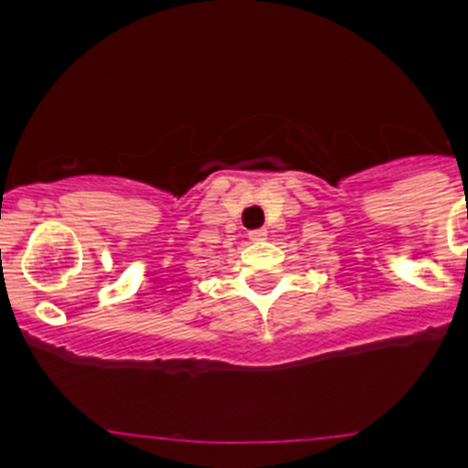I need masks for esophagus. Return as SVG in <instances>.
<instances>
[{
    "mask_svg": "<svg viewBox=\"0 0 468 468\" xmlns=\"http://www.w3.org/2000/svg\"><path fill=\"white\" fill-rule=\"evenodd\" d=\"M268 238V230H251V233H249V239H251V242H261V239H265Z\"/></svg>",
    "mask_w": 468,
    "mask_h": 468,
    "instance_id": "1",
    "label": "esophagus"
}]
</instances>
